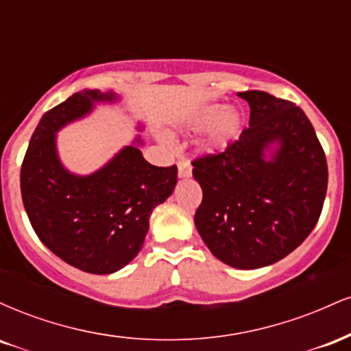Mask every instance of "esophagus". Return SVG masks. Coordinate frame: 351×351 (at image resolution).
<instances>
[{
  "mask_svg": "<svg viewBox=\"0 0 351 351\" xmlns=\"http://www.w3.org/2000/svg\"><path fill=\"white\" fill-rule=\"evenodd\" d=\"M178 176L180 178H189L191 176V165H189L188 160H178Z\"/></svg>",
  "mask_w": 351,
  "mask_h": 351,
  "instance_id": "1",
  "label": "esophagus"
}]
</instances>
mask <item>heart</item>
Here are the masks:
<instances>
[{
  "label": "heart",
  "mask_w": 351,
  "mask_h": 351,
  "mask_svg": "<svg viewBox=\"0 0 351 351\" xmlns=\"http://www.w3.org/2000/svg\"><path fill=\"white\" fill-rule=\"evenodd\" d=\"M211 123L213 127L208 140L209 148H224L239 136L243 119L236 110L224 112L223 106H206L199 108L189 120V127L195 130H201Z\"/></svg>",
  "instance_id": "obj_1"
}]
</instances>
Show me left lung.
Segmentation results:
<instances>
[{"instance_id": "obj_1", "label": "left lung", "mask_w": 351, "mask_h": 351, "mask_svg": "<svg viewBox=\"0 0 351 351\" xmlns=\"http://www.w3.org/2000/svg\"><path fill=\"white\" fill-rule=\"evenodd\" d=\"M237 95L251 107L249 127L226 150L193 160L203 189L195 224L224 264L259 269L289 256L315 228L328 168L300 107L263 90Z\"/></svg>"}]
</instances>
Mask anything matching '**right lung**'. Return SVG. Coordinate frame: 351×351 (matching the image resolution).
Segmentation results:
<instances>
[{"instance_id": "right-lung-1", "label": "right lung", "mask_w": 351, "mask_h": 351, "mask_svg": "<svg viewBox=\"0 0 351 351\" xmlns=\"http://www.w3.org/2000/svg\"><path fill=\"white\" fill-rule=\"evenodd\" d=\"M112 92L84 90L51 108L31 136L21 167V196L41 243L64 263L88 274H112L142 249L152 211L175 189L178 168L153 167L135 143L127 145L92 175L67 171L56 134L87 115Z\"/></svg>"}]
</instances>
